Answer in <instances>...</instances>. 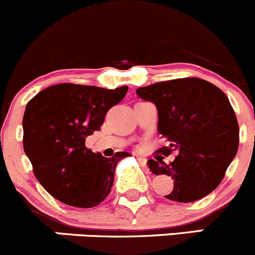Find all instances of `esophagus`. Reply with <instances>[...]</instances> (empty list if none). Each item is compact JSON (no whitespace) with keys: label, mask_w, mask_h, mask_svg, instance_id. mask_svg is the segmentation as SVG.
I'll return each mask as SVG.
<instances>
[{"label":"esophagus","mask_w":255,"mask_h":255,"mask_svg":"<svg viewBox=\"0 0 255 255\" xmlns=\"http://www.w3.org/2000/svg\"><path fill=\"white\" fill-rule=\"evenodd\" d=\"M137 159H138V162L143 165V167H145V165H147V158L142 157V155H137Z\"/></svg>","instance_id":"obj_1"}]
</instances>
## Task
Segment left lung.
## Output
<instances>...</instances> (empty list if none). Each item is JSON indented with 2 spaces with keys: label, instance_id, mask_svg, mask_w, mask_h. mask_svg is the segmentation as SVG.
<instances>
[{
  "label": "left lung",
  "instance_id": "obj_1",
  "mask_svg": "<svg viewBox=\"0 0 255 255\" xmlns=\"http://www.w3.org/2000/svg\"><path fill=\"white\" fill-rule=\"evenodd\" d=\"M137 95L157 107L158 133L169 142L160 150L177 152L169 164L148 160L153 174L174 179L165 198L189 203L212 193L238 150L239 126L228 97L213 83L196 77L145 86Z\"/></svg>",
  "mask_w": 255,
  "mask_h": 255
}]
</instances>
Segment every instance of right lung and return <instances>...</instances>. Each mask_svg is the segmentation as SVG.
Returning <instances> with one entry per match:
<instances>
[{
  "mask_svg": "<svg viewBox=\"0 0 255 255\" xmlns=\"http://www.w3.org/2000/svg\"><path fill=\"white\" fill-rule=\"evenodd\" d=\"M116 90L62 83L37 93L23 115V149L42 187L62 203L98 206L110 194L116 165L129 153L112 158L93 153L86 138L101 129L108 110L125 98Z\"/></svg>",
  "mask_w": 255,
  "mask_h": 255,
  "instance_id": "obj_1",
  "label": "right lung"
}]
</instances>
